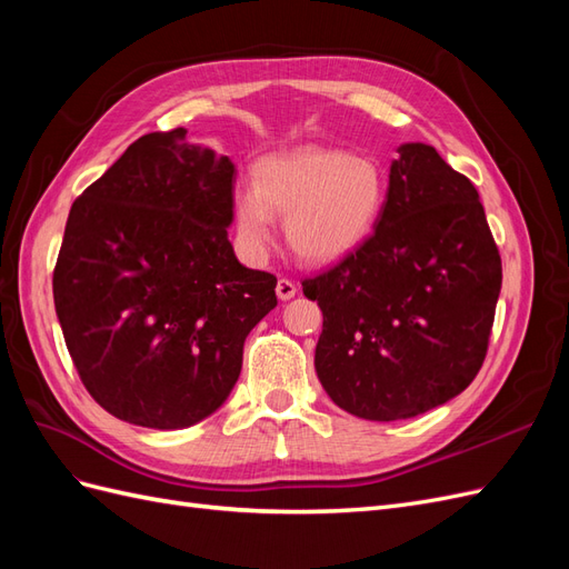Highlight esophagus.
<instances>
[{
	"mask_svg": "<svg viewBox=\"0 0 569 569\" xmlns=\"http://www.w3.org/2000/svg\"><path fill=\"white\" fill-rule=\"evenodd\" d=\"M274 295H278V299L280 301H289V299H295V295H297V284L291 282V280H278V287H274Z\"/></svg>",
	"mask_w": 569,
	"mask_h": 569,
	"instance_id": "obj_1",
	"label": "esophagus"
}]
</instances>
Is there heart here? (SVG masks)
Segmentation results:
<instances>
[{"instance_id":"1","label":"heart","mask_w":569,"mask_h":569,"mask_svg":"<svg viewBox=\"0 0 569 569\" xmlns=\"http://www.w3.org/2000/svg\"><path fill=\"white\" fill-rule=\"evenodd\" d=\"M387 203V173L366 153L306 144L272 151L253 166V187L232 194L237 242L261 258L284 216L289 249L303 263L327 266L353 253L372 234Z\"/></svg>"}]
</instances>
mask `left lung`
Masks as SVG:
<instances>
[{
  "label": "left lung",
  "instance_id": "1",
  "mask_svg": "<svg viewBox=\"0 0 569 569\" xmlns=\"http://www.w3.org/2000/svg\"><path fill=\"white\" fill-rule=\"evenodd\" d=\"M396 153L375 232L303 282L322 311V389L375 422L422 416L468 389L503 280L475 184L429 144L406 142Z\"/></svg>",
  "mask_w": 569,
  "mask_h": 569
}]
</instances>
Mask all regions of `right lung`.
<instances>
[{"mask_svg":"<svg viewBox=\"0 0 569 569\" xmlns=\"http://www.w3.org/2000/svg\"><path fill=\"white\" fill-rule=\"evenodd\" d=\"M234 163L149 132L73 201L54 268L68 353L118 420L184 429L228 401L244 339L274 306L270 272L237 261Z\"/></svg>","mask_w":569,"mask_h":569,"instance_id":"right-lung-1","label":"right lung"}]
</instances>
